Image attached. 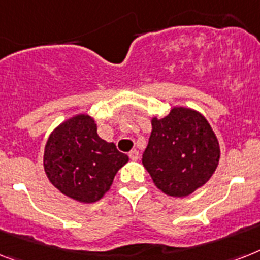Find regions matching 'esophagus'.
<instances>
[{
  "label": "esophagus",
  "mask_w": 260,
  "mask_h": 260,
  "mask_svg": "<svg viewBox=\"0 0 260 260\" xmlns=\"http://www.w3.org/2000/svg\"><path fill=\"white\" fill-rule=\"evenodd\" d=\"M128 156H129L131 160H137L139 159V152H137L136 149H132V151L128 153Z\"/></svg>",
  "instance_id": "obj_1"
}]
</instances>
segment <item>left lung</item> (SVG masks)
<instances>
[{
  "mask_svg": "<svg viewBox=\"0 0 260 260\" xmlns=\"http://www.w3.org/2000/svg\"><path fill=\"white\" fill-rule=\"evenodd\" d=\"M220 157L218 139L203 116L188 108L171 109L152 119L143 164L159 189L183 198L207 183Z\"/></svg>",
  "mask_w": 260,
  "mask_h": 260,
  "instance_id": "left-lung-1",
  "label": "left lung"
}]
</instances>
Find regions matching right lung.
<instances>
[{"mask_svg": "<svg viewBox=\"0 0 260 260\" xmlns=\"http://www.w3.org/2000/svg\"><path fill=\"white\" fill-rule=\"evenodd\" d=\"M126 161L128 156L113 143L99 137L94 120L88 115L75 116L56 128L44 153L50 183L81 203L101 199Z\"/></svg>", "mask_w": 260, "mask_h": 260, "instance_id": "1", "label": "right lung"}]
</instances>
